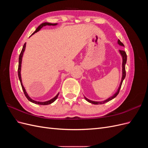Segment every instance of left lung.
Listing matches in <instances>:
<instances>
[{
	"label": "left lung",
	"mask_w": 148,
	"mask_h": 148,
	"mask_svg": "<svg viewBox=\"0 0 148 148\" xmlns=\"http://www.w3.org/2000/svg\"><path fill=\"white\" fill-rule=\"evenodd\" d=\"M118 44H119L120 46H124L122 42H121L119 39L118 40ZM119 52H120V53L121 56H122V60H123V62H122V80H121V82H120V86H119V88H118L117 91L112 96L109 97V98H108V99L105 100V101H102V102L92 101H91V100L88 99V98H86V97H84L85 99H86L88 102H90V103H91V104H104V103H106V102H107L110 101L112 100V99H113L114 98H115L116 96H117L118 95V94L119 93V91H120V88H121V86H122V82H123V79H124L125 78V76H126V71H125V64H126V63H127V53H126V52H125V51L119 50Z\"/></svg>",
	"instance_id": "left-lung-1"
}]
</instances>
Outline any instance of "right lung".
<instances>
[{
  "instance_id": "add662e5",
  "label": "right lung",
  "mask_w": 148,
  "mask_h": 148,
  "mask_svg": "<svg viewBox=\"0 0 148 148\" xmlns=\"http://www.w3.org/2000/svg\"><path fill=\"white\" fill-rule=\"evenodd\" d=\"M57 23H47V22H45V23H43L42 24L40 25L38 27L36 28V31H34V32L32 34H34L35 33H37L38 31H39L40 29H41L43 26H45L46 25H48V26H55V25H57ZM25 47H26V43L24 44L23 45V49H22V50L21 51V53L20 54V56H19V60H18V78H19V79L20 81V83H21V87H22V89H23V92H24V94L25 96L26 97V98L31 102L33 103H34V104H39V105H48V104H51V103L54 102L56 99L58 97V96H59V94L58 93L57 95L53 97L52 98V99L49 100V101H46V102H39V101H34L32 99H31V98L29 97V96L28 95L27 92H26L25 89L23 86V84H22V81H21V61H22V57H23V52H25Z\"/></svg>"
}]
</instances>
